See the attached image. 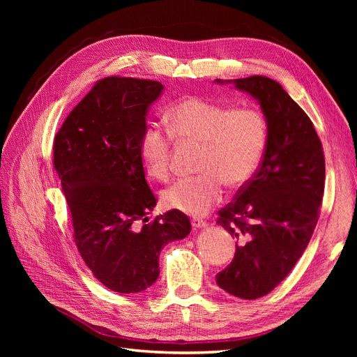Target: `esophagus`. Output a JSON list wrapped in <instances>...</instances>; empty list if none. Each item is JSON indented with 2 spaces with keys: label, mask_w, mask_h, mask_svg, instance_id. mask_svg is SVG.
I'll return each instance as SVG.
<instances>
[{
  "label": "esophagus",
  "mask_w": 357,
  "mask_h": 357,
  "mask_svg": "<svg viewBox=\"0 0 357 357\" xmlns=\"http://www.w3.org/2000/svg\"><path fill=\"white\" fill-rule=\"evenodd\" d=\"M192 228L193 229H202V228H207V222L202 220V219H192Z\"/></svg>",
  "instance_id": "esophagus-1"
}]
</instances>
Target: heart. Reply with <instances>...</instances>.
Segmentation results:
<instances>
[{
	"label": "heart",
	"mask_w": 357,
	"mask_h": 357,
	"mask_svg": "<svg viewBox=\"0 0 357 357\" xmlns=\"http://www.w3.org/2000/svg\"><path fill=\"white\" fill-rule=\"evenodd\" d=\"M169 130L180 139L204 143L198 169L201 174L181 177L162 190L167 208L202 215L223 197V183L241 188L261 165L266 142L265 116L252 107L235 109L202 96H188L168 112ZM172 135L149 121L139 137V156L150 177L165 180L171 169Z\"/></svg>",
	"instance_id": "heart-1"
}]
</instances>
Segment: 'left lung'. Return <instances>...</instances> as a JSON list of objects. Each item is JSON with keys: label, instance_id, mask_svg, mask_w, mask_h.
I'll list each match as a JSON object with an SVG mask.
<instances>
[{"label": "left lung", "instance_id": "left-lung-1", "mask_svg": "<svg viewBox=\"0 0 357 357\" xmlns=\"http://www.w3.org/2000/svg\"><path fill=\"white\" fill-rule=\"evenodd\" d=\"M215 82L250 95L268 123L261 167L218 220L236 238V250L215 282L236 298L257 299L283 282L311 240L325 190V156L310 117L278 82L264 75Z\"/></svg>", "mask_w": 357, "mask_h": 357}]
</instances>
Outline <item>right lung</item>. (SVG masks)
<instances>
[{"mask_svg": "<svg viewBox=\"0 0 357 357\" xmlns=\"http://www.w3.org/2000/svg\"><path fill=\"white\" fill-rule=\"evenodd\" d=\"M162 91L153 80L105 77L74 107L53 143L75 245L92 274L117 294L152 286L162 248L190 232L188 215L177 210L149 220L156 198L139 137Z\"/></svg>", "mask_w": 357, "mask_h": 357, "instance_id": "right-lung-1", "label": "right lung"}]
</instances>
